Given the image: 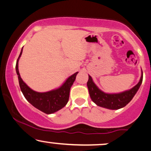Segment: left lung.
<instances>
[{
    "label": "left lung",
    "instance_id": "1",
    "mask_svg": "<svg viewBox=\"0 0 151 151\" xmlns=\"http://www.w3.org/2000/svg\"><path fill=\"white\" fill-rule=\"evenodd\" d=\"M88 76L87 85L92 101L99 106L111 110L122 109L129 104L139 90L143 81V72L141 70L140 80L132 88L119 93H106L100 90L93 81L92 78L90 75Z\"/></svg>",
    "mask_w": 151,
    "mask_h": 151
}]
</instances>
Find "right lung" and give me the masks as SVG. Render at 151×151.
<instances>
[{
	"label": "right lung",
	"mask_w": 151,
	"mask_h": 151,
	"mask_svg": "<svg viewBox=\"0 0 151 151\" xmlns=\"http://www.w3.org/2000/svg\"><path fill=\"white\" fill-rule=\"evenodd\" d=\"M23 47L16 63V73L18 76L20 89L26 99L37 109L46 114H52L64 108L68 101L70 87L75 81L76 72L67 78L60 87L48 92H39L32 90L22 79L19 72V60L21 57Z\"/></svg>",
	"instance_id": "add662e5"
}]
</instances>
